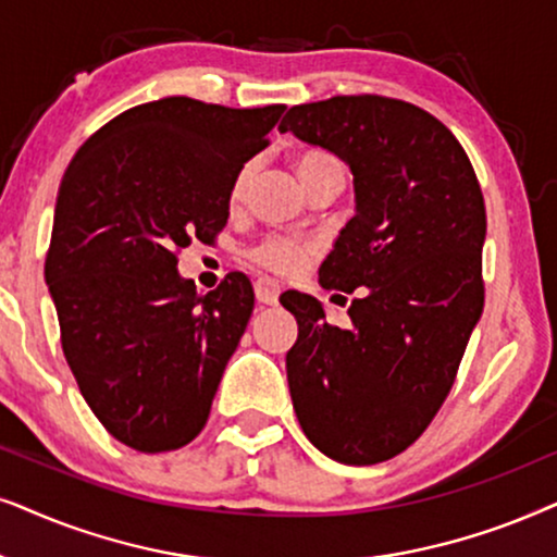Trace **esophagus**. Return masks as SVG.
<instances>
[{"mask_svg": "<svg viewBox=\"0 0 557 557\" xmlns=\"http://www.w3.org/2000/svg\"><path fill=\"white\" fill-rule=\"evenodd\" d=\"M255 293H257V300L262 302V306H274L280 298V285L270 277H259L255 283Z\"/></svg>", "mask_w": 557, "mask_h": 557, "instance_id": "34e87169", "label": "esophagus"}]
</instances>
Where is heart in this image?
Here are the masks:
<instances>
[{"label":"heart","mask_w":557,"mask_h":557,"mask_svg":"<svg viewBox=\"0 0 557 557\" xmlns=\"http://www.w3.org/2000/svg\"><path fill=\"white\" fill-rule=\"evenodd\" d=\"M295 168H298V175L302 185H310L321 177H344V168L341 162L333 158L331 152L325 150H306L295 158ZM251 175V165H244L239 173H236L234 183H232V201H239L244 188H247V181ZM310 255V244L293 239V236H270L264 239L259 247L251 249V259L257 264L267 267V270L277 272V274H295L302 270V264L308 262Z\"/></svg>","instance_id":"1"}]
</instances>
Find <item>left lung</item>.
<instances>
[{"label": "left lung", "mask_w": 557, "mask_h": 557, "mask_svg": "<svg viewBox=\"0 0 557 557\" xmlns=\"http://www.w3.org/2000/svg\"><path fill=\"white\" fill-rule=\"evenodd\" d=\"M280 132L351 168L356 216L318 277L325 290L367 287L348 308V329L325 323L310 295L280 298L298 321L287 351L295 414L333 461H389L446 403L484 310L481 185L446 124L389 96L300 103Z\"/></svg>", "instance_id": "1"}]
</instances>
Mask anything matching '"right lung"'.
Returning <instances> with one entry per match:
<instances>
[{
  "mask_svg": "<svg viewBox=\"0 0 557 557\" xmlns=\"http://www.w3.org/2000/svg\"><path fill=\"white\" fill-rule=\"evenodd\" d=\"M283 111L188 96L139 103L94 132L65 170L46 283L81 395L124 446L183 448L209 420L255 290L232 272L201 295L177 274V255L226 226L234 177L270 145Z\"/></svg>",
  "mask_w": 557,
  "mask_h": 557,
  "instance_id": "right-lung-1",
  "label": "right lung"
}]
</instances>
